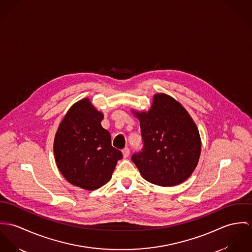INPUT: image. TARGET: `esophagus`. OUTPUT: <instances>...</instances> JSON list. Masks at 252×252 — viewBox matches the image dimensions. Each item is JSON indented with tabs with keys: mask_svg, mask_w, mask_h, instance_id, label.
I'll list each match as a JSON object with an SVG mask.
<instances>
[{
	"mask_svg": "<svg viewBox=\"0 0 252 252\" xmlns=\"http://www.w3.org/2000/svg\"><path fill=\"white\" fill-rule=\"evenodd\" d=\"M129 153H130V151H129V149L127 148V147H126L124 150H123V155H124V158H127L128 156H129Z\"/></svg>",
	"mask_w": 252,
	"mask_h": 252,
	"instance_id": "obj_1",
	"label": "esophagus"
}]
</instances>
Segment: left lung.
Returning a JSON list of instances; mask_svg holds the SVG:
<instances>
[{
    "label": "left lung",
    "mask_w": 252,
    "mask_h": 252,
    "mask_svg": "<svg viewBox=\"0 0 252 252\" xmlns=\"http://www.w3.org/2000/svg\"><path fill=\"white\" fill-rule=\"evenodd\" d=\"M140 121L143 148L131 157L148 182L172 187L194 171L201 152L199 131L187 110L173 97L158 94Z\"/></svg>",
    "instance_id": "8db88e82"
}]
</instances>
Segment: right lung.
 <instances>
[{
	"instance_id": "obj_1",
	"label": "right lung",
	"mask_w": 252,
	"mask_h": 252,
	"mask_svg": "<svg viewBox=\"0 0 252 252\" xmlns=\"http://www.w3.org/2000/svg\"><path fill=\"white\" fill-rule=\"evenodd\" d=\"M103 114L88 98L72 105L62 121L54 141L57 166L73 186L94 190L112 176L123 158L111 145V135L101 126Z\"/></svg>"
}]
</instances>
